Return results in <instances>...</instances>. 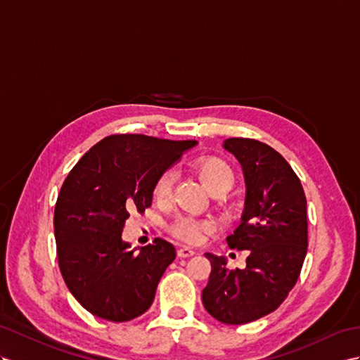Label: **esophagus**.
<instances>
[{"label": "esophagus", "mask_w": 360, "mask_h": 360, "mask_svg": "<svg viewBox=\"0 0 360 360\" xmlns=\"http://www.w3.org/2000/svg\"><path fill=\"white\" fill-rule=\"evenodd\" d=\"M196 252L191 250V248H187L184 246L181 248V250H178V257H181V259H188V257H193Z\"/></svg>", "instance_id": "obj_1"}]
</instances>
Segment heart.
<instances>
[{
    "mask_svg": "<svg viewBox=\"0 0 360 360\" xmlns=\"http://www.w3.org/2000/svg\"><path fill=\"white\" fill-rule=\"evenodd\" d=\"M193 172L202 182V186L211 195H224L234 186L236 173L231 165L217 156H205L193 162ZM173 173L162 172L153 184V199L160 204L167 202L173 187ZM170 233L186 243H199L202 237L211 229L208 220L181 216L170 225Z\"/></svg>",
    "mask_w": 360,
    "mask_h": 360,
    "instance_id": "obj_1",
    "label": "heart"
}]
</instances>
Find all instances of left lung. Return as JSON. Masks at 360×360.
Returning <instances> with one entry per match:
<instances>
[{
  "mask_svg": "<svg viewBox=\"0 0 360 360\" xmlns=\"http://www.w3.org/2000/svg\"><path fill=\"white\" fill-rule=\"evenodd\" d=\"M224 147L245 174L242 224L226 242L248 251L246 268L231 271L224 257L205 254L211 274L202 302L217 321L240 326L278 309L297 283L309 245L307 200L297 173L271 146L228 138Z\"/></svg>",
  "mask_w": 360,
  "mask_h": 360,
  "instance_id": "8db88e82",
  "label": "left lung"
}]
</instances>
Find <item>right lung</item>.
Masks as SVG:
<instances>
[{
	"mask_svg": "<svg viewBox=\"0 0 360 360\" xmlns=\"http://www.w3.org/2000/svg\"><path fill=\"white\" fill-rule=\"evenodd\" d=\"M196 146L141 134L110 135L68 173L54 208L59 268L70 292L89 313L131 321L152 306L176 250L162 238L140 252L123 242L129 213L152 205L153 184Z\"/></svg>",
	"mask_w": 360,
	"mask_h": 360,
	"instance_id": "1",
	"label": "right lung"
}]
</instances>
